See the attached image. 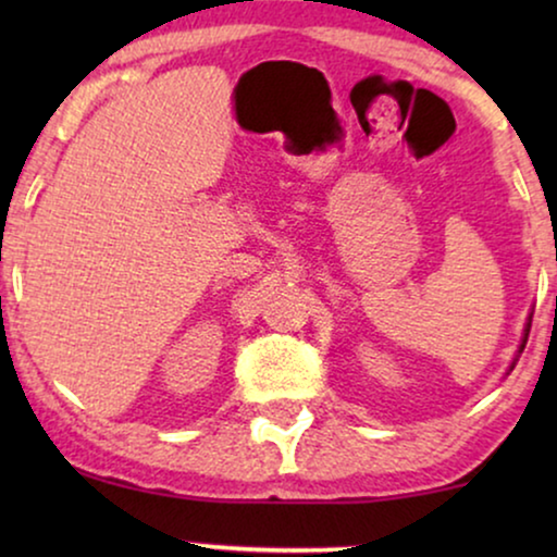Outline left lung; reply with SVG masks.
Wrapping results in <instances>:
<instances>
[{
  "instance_id": "8db88e82",
  "label": "left lung",
  "mask_w": 557,
  "mask_h": 557,
  "mask_svg": "<svg viewBox=\"0 0 557 557\" xmlns=\"http://www.w3.org/2000/svg\"><path fill=\"white\" fill-rule=\"evenodd\" d=\"M530 326H532V311H530V317H528V324H524V334H522V342H520V347H517V357L522 355V349H524V345H528V337H530ZM517 357H515V362L509 364V372L515 370V364H517Z\"/></svg>"
}]
</instances>
